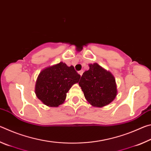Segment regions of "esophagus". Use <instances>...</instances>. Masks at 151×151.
Returning a JSON list of instances; mask_svg holds the SVG:
<instances>
[{"label": "esophagus", "instance_id": "34e87169", "mask_svg": "<svg viewBox=\"0 0 151 151\" xmlns=\"http://www.w3.org/2000/svg\"><path fill=\"white\" fill-rule=\"evenodd\" d=\"M78 73L79 75H80L81 76H82V75H83V70H80V71H78Z\"/></svg>", "mask_w": 151, "mask_h": 151}]
</instances>
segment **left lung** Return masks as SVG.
<instances>
[{"mask_svg": "<svg viewBox=\"0 0 151 151\" xmlns=\"http://www.w3.org/2000/svg\"><path fill=\"white\" fill-rule=\"evenodd\" d=\"M86 101L92 106L103 107L115 99L117 89L115 78L97 63L89 64L78 83Z\"/></svg>", "mask_w": 151, "mask_h": 151, "instance_id": "1", "label": "left lung"}]
</instances>
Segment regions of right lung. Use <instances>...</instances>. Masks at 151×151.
Returning a JSON list of instances; mask_svg holds the SVG:
<instances>
[{"label":"right lung","mask_w":151,"mask_h":151,"mask_svg":"<svg viewBox=\"0 0 151 151\" xmlns=\"http://www.w3.org/2000/svg\"><path fill=\"white\" fill-rule=\"evenodd\" d=\"M80 78L73 66L60 62L42 70L36 81L35 94L45 105L57 107L63 104L66 93Z\"/></svg>","instance_id":"obj_1"}]
</instances>
